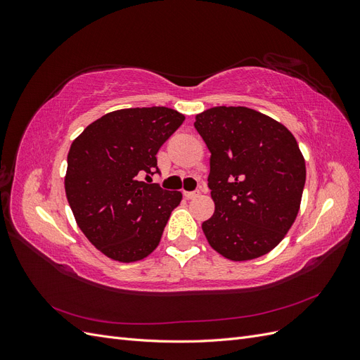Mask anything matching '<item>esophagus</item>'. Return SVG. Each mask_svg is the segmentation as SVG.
<instances>
[{
    "instance_id": "34e87169",
    "label": "esophagus",
    "mask_w": 360,
    "mask_h": 360,
    "mask_svg": "<svg viewBox=\"0 0 360 360\" xmlns=\"http://www.w3.org/2000/svg\"><path fill=\"white\" fill-rule=\"evenodd\" d=\"M184 193V197H186L188 200H192V198H197L198 195H200V192L198 191H195V192H183Z\"/></svg>"
}]
</instances>
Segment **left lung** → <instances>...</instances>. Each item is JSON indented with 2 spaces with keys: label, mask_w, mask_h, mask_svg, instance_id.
<instances>
[{
  "label": "left lung",
  "mask_w": 360,
  "mask_h": 360,
  "mask_svg": "<svg viewBox=\"0 0 360 360\" xmlns=\"http://www.w3.org/2000/svg\"><path fill=\"white\" fill-rule=\"evenodd\" d=\"M212 153L209 188L214 213L202 222L222 257L248 261L276 248L300 209L307 167L296 138L246 106H214L195 117Z\"/></svg>",
  "instance_id": "8db88e82"
}]
</instances>
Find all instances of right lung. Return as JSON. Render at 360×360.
Listing matches in <instances>:
<instances>
[{
    "instance_id": "right-lung-1",
    "label": "right lung",
    "mask_w": 360,
    "mask_h": 360,
    "mask_svg": "<svg viewBox=\"0 0 360 360\" xmlns=\"http://www.w3.org/2000/svg\"><path fill=\"white\" fill-rule=\"evenodd\" d=\"M183 122L171 108H127L96 120L72 143L69 205L85 237L111 259L134 263L158 248L181 192L141 179L159 172L158 151Z\"/></svg>"
}]
</instances>
